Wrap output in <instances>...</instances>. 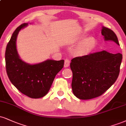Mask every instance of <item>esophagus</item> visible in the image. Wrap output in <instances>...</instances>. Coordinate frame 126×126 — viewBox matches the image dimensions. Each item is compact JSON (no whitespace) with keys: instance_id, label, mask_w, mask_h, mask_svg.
<instances>
[{"instance_id":"esophagus-1","label":"esophagus","mask_w":126,"mask_h":126,"mask_svg":"<svg viewBox=\"0 0 126 126\" xmlns=\"http://www.w3.org/2000/svg\"><path fill=\"white\" fill-rule=\"evenodd\" d=\"M70 66V60L69 59H66L64 60V67H68Z\"/></svg>"}]
</instances>
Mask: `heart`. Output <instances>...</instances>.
Returning <instances> with one entry per match:
<instances>
[{
  "label": "heart",
  "instance_id": "obj_1",
  "mask_svg": "<svg viewBox=\"0 0 126 126\" xmlns=\"http://www.w3.org/2000/svg\"><path fill=\"white\" fill-rule=\"evenodd\" d=\"M85 36L80 34L75 40L76 42H80L84 40ZM96 45V40L93 37H89L84 39L82 43L76 49V53L78 54H84L89 53L94 47Z\"/></svg>",
  "mask_w": 126,
  "mask_h": 126
}]
</instances>
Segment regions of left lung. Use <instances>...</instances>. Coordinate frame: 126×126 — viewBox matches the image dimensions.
<instances>
[{
  "instance_id": "left-lung-1",
  "label": "left lung",
  "mask_w": 126,
  "mask_h": 126,
  "mask_svg": "<svg viewBox=\"0 0 126 126\" xmlns=\"http://www.w3.org/2000/svg\"><path fill=\"white\" fill-rule=\"evenodd\" d=\"M101 32L105 41L120 45L114 32L102 26ZM121 53L106 50L73 59V93L79 99L89 100L101 96L116 81L122 60Z\"/></svg>"
}]
</instances>
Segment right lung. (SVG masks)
I'll list each match as a JSON object with an SVG mask.
<instances>
[{
    "label": "right lung",
    "mask_w": 126,
    "mask_h": 126,
    "mask_svg": "<svg viewBox=\"0 0 126 126\" xmlns=\"http://www.w3.org/2000/svg\"><path fill=\"white\" fill-rule=\"evenodd\" d=\"M23 23L15 30L7 45L6 68L12 84L21 93L32 98L43 97L50 89L56 75L64 66V60L47 59L40 63L29 64L20 57L16 47L19 32L28 26Z\"/></svg>",
    "instance_id": "add662e5"
}]
</instances>
